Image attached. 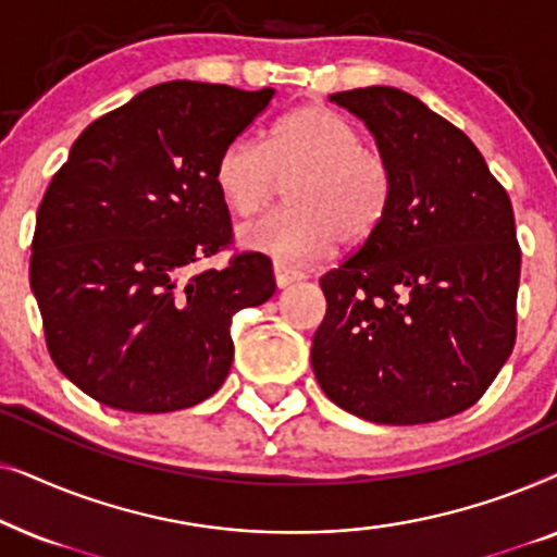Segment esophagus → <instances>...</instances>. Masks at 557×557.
<instances>
[{"label":"esophagus","instance_id":"obj_1","mask_svg":"<svg viewBox=\"0 0 557 557\" xmlns=\"http://www.w3.org/2000/svg\"><path fill=\"white\" fill-rule=\"evenodd\" d=\"M273 276H276V286L278 288H286V286L296 284V281H301L304 273L299 269H294V265L276 261V263H273Z\"/></svg>","mask_w":557,"mask_h":557}]
</instances>
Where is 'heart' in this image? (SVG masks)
Wrapping results in <instances>:
<instances>
[{
	"instance_id": "heart-1",
	"label": "heart",
	"mask_w": 557,
	"mask_h": 557,
	"mask_svg": "<svg viewBox=\"0 0 557 557\" xmlns=\"http://www.w3.org/2000/svg\"><path fill=\"white\" fill-rule=\"evenodd\" d=\"M286 185L288 208L243 227V246L284 261H311L337 246L362 243L383 223L391 200V170L342 113L322 103L288 111L271 128L265 149L238 136L220 151L215 187L227 210L253 218Z\"/></svg>"
}]
</instances>
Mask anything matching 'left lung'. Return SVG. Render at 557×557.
Masks as SVG:
<instances>
[{"label":"left lung","mask_w":557,"mask_h":557,"mask_svg":"<svg viewBox=\"0 0 557 557\" xmlns=\"http://www.w3.org/2000/svg\"><path fill=\"white\" fill-rule=\"evenodd\" d=\"M391 170L383 223L319 278L326 314L311 368L342 410L433 423L482 398L515 347L512 202L461 128L391 86L332 94Z\"/></svg>","instance_id":"left-lung-1"}]
</instances>
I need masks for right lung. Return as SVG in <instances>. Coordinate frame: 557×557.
Wrapping results in <instances>:
<instances>
[{
  "label": "right lung",
  "instance_id": "1",
  "mask_svg": "<svg viewBox=\"0 0 557 557\" xmlns=\"http://www.w3.org/2000/svg\"><path fill=\"white\" fill-rule=\"evenodd\" d=\"M276 90L170 81L75 139L37 210L29 286L58 370L103 406H197L233 364L235 311L276 292L263 253L193 273L233 238L215 187L225 144Z\"/></svg>",
  "mask_w": 557,
  "mask_h": 557
}]
</instances>
